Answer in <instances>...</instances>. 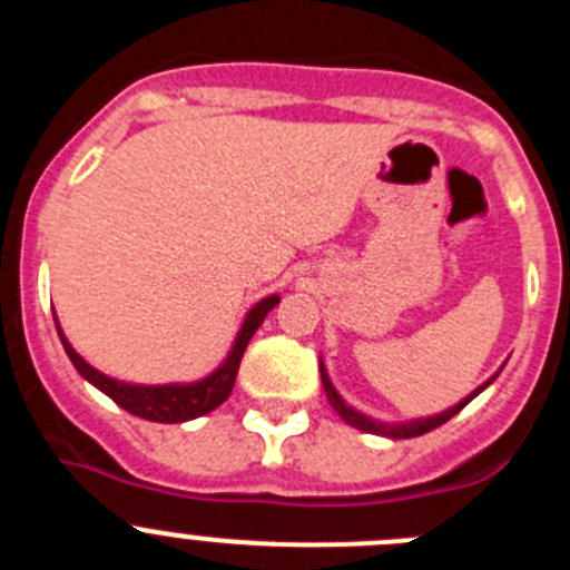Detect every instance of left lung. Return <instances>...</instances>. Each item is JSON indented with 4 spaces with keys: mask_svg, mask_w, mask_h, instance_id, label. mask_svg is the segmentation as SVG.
<instances>
[{
    "mask_svg": "<svg viewBox=\"0 0 570 570\" xmlns=\"http://www.w3.org/2000/svg\"><path fill=\"white\" fill-rule=\"evenodd\" d=\"M320 374H322V387H325V394H328V402L334 405V411L347 422V425L360 428V431H365V434L387 436V440H411V436H422V434H428V431H434V428L445 425L451 416L460 414L462 407H465L473 396L482 394V391H485V387L497 380V374H493L491 380H488L485 385L476 387L471 396H465V400L456 402L454 407H448V411H442V414H436V416H425V420H411V422H380V420H371V416L360 414V411H354V407L347 405V402L336 394L334 382H331V376H328V371H325V365H322V360H320Z\"/></svg>",
    "mask_w": 570,
    "mask_h": 570,
    "instance_id": "obj_1",
    "label": "left lung"
}]
</instances>
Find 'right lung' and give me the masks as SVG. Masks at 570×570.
Wrapping results in <instances>:
<instances>
[{
  "instance_id": "1",
  "label": "right lung",
  "mask_w": 570,
  "mask_h": 570,
  "mask_svg": "<svg viewBox=\"0 0 570 570\" xmlns=\"http://www.w3.org/2000/svg\"><path fill=\"white\" fill-rule=\"evenodd\" d=\"M274 305H279V294L265 296V299L256 302L254 308L245 314V322H242L239 334H236L234 347H230L225 362L216 367L214 374L203 376V380L196 382H174V385H130V382L105 376L102 371L88 365V362L70 347L62 328H59V322L57 331L59 340H62L65 345V354L70 356V362H73V367H77L79 374H82L90 385L99 387L105 396H110L116 405L125 407L128 414L142 416V420L150 422H188L196 420V416L210 414L214 407H219L228 400L230 391H234L242 354H245L250 336L256 334V328L265 322V316H268V311L274 308Z\"/></svg>"
}]
</instances>
